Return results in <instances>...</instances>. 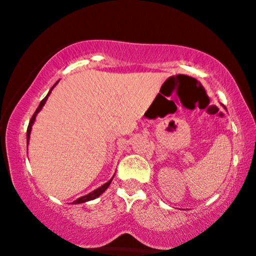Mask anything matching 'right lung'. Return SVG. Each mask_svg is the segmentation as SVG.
Returning a JSON list of instances; mask_svg holds the SVG:
<instances>
[{
    "label": "right lung",
    "mask_w": 256,
    "mask_h": 256,
    "mask_svg": "<svg viewBox=\"0 0 256 256\" xmlns=\"http://www.w3.org/2000/svg\"><path fill=\"white\" fill-rule=\"evenodd\" d=\"M55 85H56V83H55ZM55 85H54V86H55ZM54 86H52V88H54ZM52 89H50V91H49V92H48V95H46V98H44L42 100V101H40V106H38V108H37V110H36V112H34V116H32V118H31V120H30V122H28V134H26V140H28H28H30V134H31V128H32V125H34V120H36V116H37V113H38V112H40V110H42V107H43V106H44V104H46V98H48V96L50 95V92H52ZM113 178H114V177H112L110 180H108L107 183L102 185V186H100L98 189L94 190V192H91L90 194H88V195H85V196H82V198H79L76 200V201H73L72 204H83V202L91 201V200H95L96 198H98V196L101 195V194H104V192H106V190H107V188L110 186V184L112 183V180H113Z\"/></svg>",
    "instance_id": "obj_1"
}]
</instances>
